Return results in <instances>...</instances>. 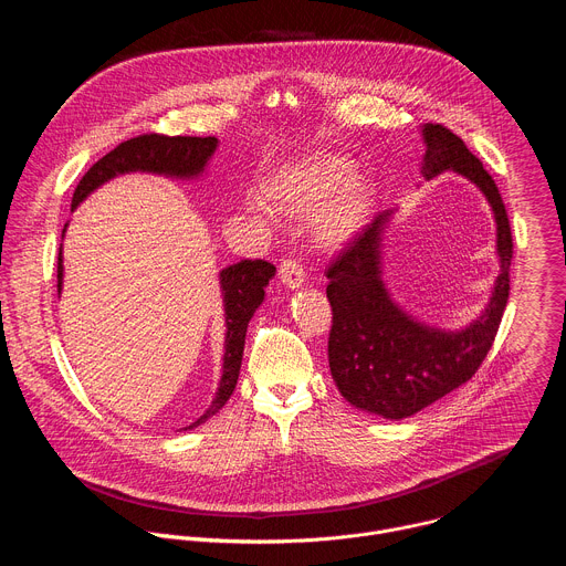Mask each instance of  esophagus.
Wrapping results in <instances>:
<instances>
[{
  "label": "esophagus",
  "instance_id": "obj_1",
  "mask_svg": "<svg viewBox=\"0 0 566 566\" xmlns=\"http://www.w3.org/2000/svg\"><path fill=\"white\" fill-rule=\"evenodd\" d=\"M280 282H282L286 289H291V291L302 289V284L306 282V280H304V269H302L295 260H284V262L280 264Z\"/></svg>",
  "mask_w": 566,
  "mask_h": 566
}]
</instances>
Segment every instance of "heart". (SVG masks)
<instances>
[{"instance_id":"1","label":"heart","mask_w":566,"mask_h":566,"mask_svg":"<svg viewBox=\"0 0 566 566\" xmlns=\"http://www.w3.org/2000/svg\"><path fill=\"white\" fill-rule=\"evenodd\" d=\"M266 199L286 214H308L311 237L322 251H340L363 232L374 208V186L352 160L315 154L286 166L264 186ZM253 212H264L251 203Z\"/></svg>"}]
</instances>
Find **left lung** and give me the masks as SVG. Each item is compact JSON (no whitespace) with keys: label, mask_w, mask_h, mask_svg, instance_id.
I'll return each instance as SVG.
<instances>
[{"label":"left lung","mask_w":566,"mask_h":566,"mask_svg":"<svg viewBox=\"0 0 566 566\" xmlns=\"http://www.w3.org/2000/svg\"><path fill=\"white\" fill-rule=\"evenodd\" d=\"M426 181L454 172L486 197L495 219L500 273L479 315L459 329L419 319L402 308L382 277L385 232L396 214L382 210L327 271L334 308L329 369L354 408L380 419L415 417L472 378L491 352L511 291L513 239L509 214L493 177L465 143L441 125H423Z\"/></svg>","instance_id":"1"}]
</instances>
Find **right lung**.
Returning a JSON list of instances; mask_svg holds the SVG:
<instances>
[{"label": "right lung", "mask_w": 566, "mask_h": 566, "mask_svg": "<svg viewBox=\"0 0 566 566\" xmlns=\"http://www.w3.org/2000/svg\"><path fill=\"white\" fill-rule=\"evenodd\" d=\"M217 147H219V140L214 136L199 138V136L145 134L138 138H129L120 143L116 149H112L109 154H105L98 164H94L87 170V175L77 184L73 192L71 212L101 186L123 175L143 172V175H156V177H166L175 181H199L206 175ZM66 226L69 223H64L62 239H64ZM273 277H275V266L262 260H255V262L244 260L219 271V291L223 300V327H226L221 378L208 410L195 423L181 430H195L201 423H206L226 406V400L234 391L239 369H241V358H244L249 322L253 319L255 311L262 306L266 295L264 289ZM62 284H64V255L60 244L57 295L62 293Z\"/></svg>", "instance_id": "1"}]
</instances>
